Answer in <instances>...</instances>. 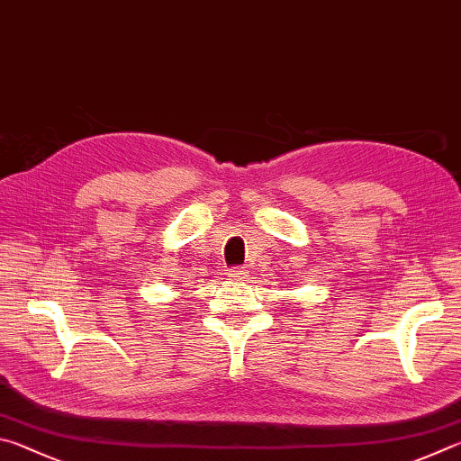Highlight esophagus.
Wrapping results in <instances>:
<instances>
[{
	"mask_svg": "<svg viewBox=\"0 0 461 461\" xmlns=\"http://www.w3.org/2000/svg\"><path fill=\"white\" fill-rule=\"evenodd\" d=\"M247 273L249 271L245 267H232L229 276H230V279H235V281H245L247 279Z\"/></svg>",
	"mask_w": 461,
	"mask_h": 461,
	"instance_id": "34e87169",
	"label": "esophagus"
}]
</instances>
